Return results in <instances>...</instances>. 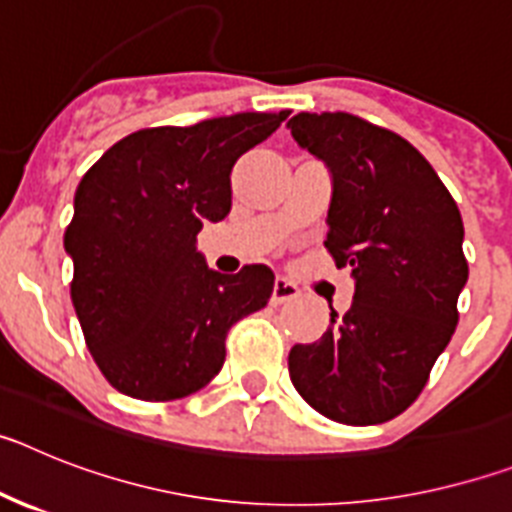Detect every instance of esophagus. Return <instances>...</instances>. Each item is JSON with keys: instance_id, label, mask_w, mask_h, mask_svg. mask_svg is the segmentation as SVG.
Wrapping results in <instances>:
<instances>
[{"instance_id": "obj_1", "label": "esophagus", "mask_w": 512, "mask_h": 512, "mask_svg": "<svg viewBox=\"0 0 512 512\" xmlns=\"http://www.w3.org/2000/svg\"><path fill=\"white\" fill-rule=\"evenodd\" d=\"M297 295H300V287H297V284L287 282V279H282V277L274 279V289H271V305H282V302L295 300Z\"/></svg>"}]
</instances>
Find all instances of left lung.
Wrapping results in <instances>:
<instances>
[{"label": "left lung", "instance_id": "1", "mask_svg": "<svg viewBox=\"0 0 512 512\" xmlns=\"http://www.w3.org/2000/svg\"><path fill=\"white\" fill-rule=\"evenodd\" d=\"M292 135L333 174L325 248L351 266L354 302L318 341L289 351L310 408L346 425L408 410L459 323L469 264L454 197L402 135L348 112H300Z\"/></svg>", "mask_w": 512, "mask_h": 512}]
</instances>
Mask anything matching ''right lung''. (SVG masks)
Segmentation results:
<instances>
[{"label": "right lung", "mask_w": 512, "mask_h": 512, "mask_svg": "<svg viewBox=\"0 0 512 512\" xmlns=\"http://www.w3.org/2000/svg\"><path fill=\"white\" fill-rule=\"evenodd\" d=\"M289 117L238 112L187 128H143L84 174L63 246L71 302L104 379L135 400H179L225 361L235 323L266 307L274 271L225 277L197 251L202 223L230 212L235 161Z\"/></svg>", "instance_id": "1"}]
</instances>
